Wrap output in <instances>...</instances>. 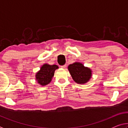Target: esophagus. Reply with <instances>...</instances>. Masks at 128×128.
<instances>
[{
  "mask_svg": "<svg viewBox=\"0 0 128 128\" xmlns=\"http://www.w3.org/2000/svg\"><path fill=\"white\" fill-rule=\"evenodd\" d=\"M61 66V68H65L66 67V65H64V66Z\"/></svg>",
  "mask_w": 128,
  "mask_h": 128,
  "instance_id": "obj_1",
  "label": "esophagus"
}]
</instances>
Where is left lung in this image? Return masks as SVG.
Masks as SVG:
<instances>
[{"label": "left lung", "mask_w": 128, "mask_h": 128, "mask_svg": "<svg viewBox=\"0 0 128 128\" xmlns=\"http://www.w3.org/2000/svg\"><path fill=\"white\" fill-rule=\"evenodd\" d=\"M68 69L73 80L78 84L86 83L92 77V70L84 66L81 62H75L70 64Z\"/></svg>", "instance_id": "1"}]
</instances>
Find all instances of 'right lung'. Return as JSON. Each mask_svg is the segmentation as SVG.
Returning a JSON list of instances; mask_svg holds the SVG:
<instances>
[{"mask_svg": "<svg viewBox=\"0 0 128 128\" xmlns=\"http://www.w3.org/2000/svg\"><path fill=\"white\" fill-rule=\"evenodd\" d=\"M59 68L56 65L44 64L41 66L40 70L36 73V78L38 83L42 86H45L51 81L56 69Z\"/></svg>", "mask_w": 128, "mask_h": 128, "instance_id": "1", "label": "right lung"}]
</instances>
